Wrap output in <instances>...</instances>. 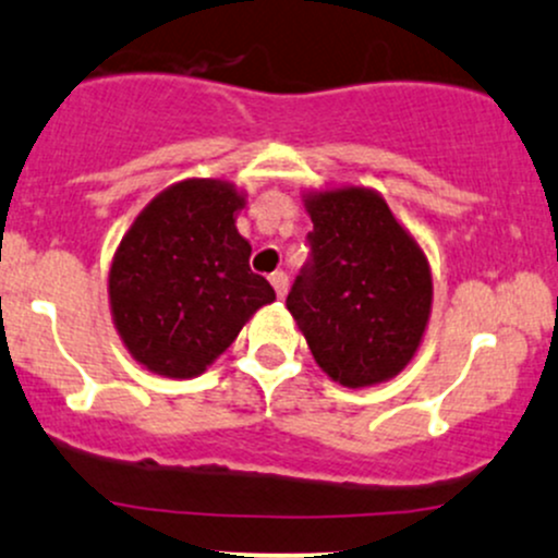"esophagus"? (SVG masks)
<instances>
[{
  "label": "esophagus",
  "instance_id": "34e87169",
  "mask_svg": "<svg viewBox=\"0 0 558 558\" xmlns=\"http://www.w3.org/2000/svg\"><path fill=\"white\" fill-rule=\"evenodd\" d=\"M268 279H271V287H274V290H277V298L279 300L284 298L287 295V287H290V279H287V274L284 271H274Z\"/></svg>",
  "mask_w": 558,
  "mask_h": 558
}]
</instances>
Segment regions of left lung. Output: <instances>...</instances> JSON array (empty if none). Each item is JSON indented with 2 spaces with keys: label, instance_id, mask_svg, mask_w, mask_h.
Wrapping results in <instances>:
<instances>
[{
  "label": "left lung",
  "instance_id": "left-lung-1",
  "mask_svg": "<svg viewBox=\"0 0 558 558\" xmlns=\"http://www.w3.org/2000/svg\"><path fill=\"white\" fill-rule=\"evenodd\" d=\"M311 258L287 311L318 366L345 387H372L403 372L429 322L432 277L422 247L363 186L311 192Z\"/></svg>",
  "mask_w": 558,
  "mask_h": 558
}]
</instances>
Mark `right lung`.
I'll return each mask as SVG.
<instances>
[{
	"mask_svg": "<svg viewBox=\"0 0 558 558\" xmlns=\"http://www.w3.org/2000/svg\"><path fill=\"white\" fill-rule=\"evenodd\" d=\"M242 205L245 197L227 181H179L121 240L110 266L112 322L149 372L197 377L277 298L250 271L253 247L234 227Z\"/></svg>",
	"mask_w": 558,
	"mask_h": 558,
	"instance_id": "add662e5",
	"label": "right lung"
}]
</instances>
